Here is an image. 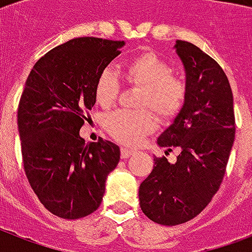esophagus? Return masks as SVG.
<instances>
[{
	"instance_id": "34e87169",
	"label": "esophagus",
	"mask_w": 252,
	"mask_h": 252,
	"mask_svg": "<svg viewBox=\"0 0 252 252\" xmlns=\"http://www.w3.org/2000/svg\"><path fill=\"white\" fill-rule=\"evenodd\" d=\"M134 152L130 149H126V148H122V158L123 159H126V158H129Z\"/></svg>"
}]
</instances>
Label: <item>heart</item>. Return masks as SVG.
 <instances>
[{
    "label": "heart",
    "mask_w": 252,
    "mask_h": 252,
    "mask_svg": "<svg viewBox=\"0 0 252 252\" xmlns=\"http://www.w3.org/2000/svg\"><path fill=\"white\" fill-rule=\"evenodd\" d=\"M171 66L153 52H145L126 61L123 73L126 82L141 89L140 108H149L162 119L174 118L183 107L187 86L179 77L171 76ZM120 84L111 69L99 73L95 81L94 96L99 106L108 108L116 102ZM156 119L150 111H116L107 116L106 129L116 141L137 145L146 134L153 132Z\"/></svg>",
    "instance_id": "obj_1"
}]
</instances>
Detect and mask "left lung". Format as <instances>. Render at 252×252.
<instances>
[{
	"instance_id": "obj_1",
	"label": "left lung",
	"mask_w": 252,
	"mask_h": 252,
	"mask_svg": "<svg viewBox=\"0 0 252 252\" xmlns=\"http://www.w3.org/2000/svg\"><path fill=\"white\" fill-rule=\"evenodd\" d=\"M186 70L187 96L158 146L179 148L175 163L154 158L138 189L141 211L152 221L174 226L195 219L219 191L234 144L233 93L226 74L192 43L176 40Z\"/></svg>"
}]
</instances>
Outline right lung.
<instances>
[{"label": "right lung", "mask_w": 252, "mask_h": 252, "mask_svg": "<svg viewBox=\"0 0 252 252\" xmlns=\"http://www.w3.org/2000/svg\"><path fill=\"white\" fill-rule=\"evenodd\" d=\"M124 41L77 37L37 60L18 107L26 175L40 203L57 217L77 220L96 211L120 149L80 136L95 104L99 73L120 55Z\"/></svg>", "instance_id": "add662e5"}]
</instances>
